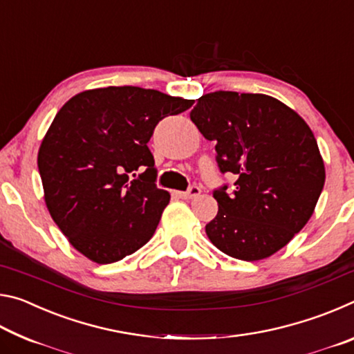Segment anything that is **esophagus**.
Instances as JSON below:
<instances>
[{"instance_id": "obj_1", "label": "esophagus", "mask_w": 354, "mask_h": 354, "mask_svg": "<svg viewBox=\"0 0 354 354\" xmlns=\"http://www.w3.org/2000/svg\"><path fill=\"white\" fill-rule=\"evenodd\" d=\"M200 192H201V190H200L198 185H192V187H190L187 192H178V195L181 196V198L190 200V198H195V196H198Z\"/></svg>"}]
</instances>
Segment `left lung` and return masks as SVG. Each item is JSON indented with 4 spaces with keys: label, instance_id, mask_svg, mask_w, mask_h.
<instances>
[{
    "label": "left lung",
    "instance_id": "obj_1",
    "mask_svg": "<svg viewBox=\"0 0 354 354\" xmlns=\"http://www.w3.org/2000/svg\"><path fill=\"white\" fill-rule=\"evenodd\" d=\"M190 120L215 142L220 171L236 175L214 190L206 234L225 254L259 261L286 247L308 223L325 185V165L306 122L262 93L203 95Z\"/></svg>",
    "mask_w": 354,
    "mask_h": 354
}]
</instances>
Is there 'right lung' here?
Instances as JSON below:
<instances>
[{"instance_id": "obj_1", "label": "right lung", "mask_w": 354, "mask_h": 354, "mask_svg": "<svg viewBox=\"0 0 354 354\" xmlns=\"http://www.w3.org/2000/svg\"><path fill=\"white\" fill-rule=\"evenodd\" d=\"M192 104L123 86L81 92L57 112L37 165L48 211L81 254L112 263L153 237L170 194L156 185L147 143L160 120Z\"/></svg>"}]
</instances>
